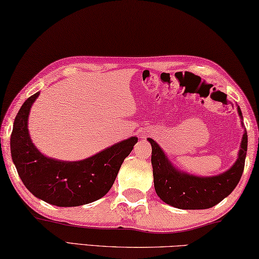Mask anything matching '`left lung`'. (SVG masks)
I'll use <instances>...</instances> for the list:
<instances>
[{"label":"left lung","instance_id":"1","mask_svg":"<svg viewBox=\"0 0 259 259\" xmlns=\"http://www.w3.org/2000/svg\"><path fill=\"white\" fill-rule=\"evenodd\" d=\"M237 113L242 112L237 106ZM242 123V121H241ZM243 125V123H242ZM152 146L151 162L153 167L154 189L166 204L182 210H204L214 206L235 189L244 169L248 147V135L244 131L235 163L215 176H196L175 168L165 152L152 138H147Z\"/></svg>","mask_w":259,"mask_h":259}]
</instances>
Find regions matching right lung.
I'll use <instances>...</instances> for the list:
<instances>
[{
    "instance_id": "right-lung-1",
    "label": "right lung",
    "mask_w": 259,
    "mask_h": 259,
    "mask_svg": "<svg viewBox=\"0 0 259 259\" xmlns=\"http://www.w3.org/2000/svg\"><path fill=\"white\" fill-rule=\"evenodd\" d=\"M38 97L36 92L22 105L10 138L12 161L24 186L39 199L61 207L100 199L110 190L138 138L130 137L79 161L48 158L34 146L27 129L28 114Z\"/></svg>"
}]
</instances>
